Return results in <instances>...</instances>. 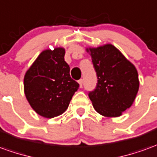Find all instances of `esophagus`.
<instances>
[{"label": "esophagus", "instance_id": "1", "mask_svg": "<svg viewBox=\"0 0 157 157\" xmlns=\"http://www.w3.org/2000/svg\"><path fill=\"white\" fill-rule=\"evenodd\" d=\"M78 83L80 84V86L82 87V84H83V80H82V79H80V80L78 81Z\"/></svg>", "mask_w": 157, "mask_h": 157}]
</instances>
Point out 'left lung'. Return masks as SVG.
I'll return each instance as SVG.
<instances>
[{"mask_svg":"<svg viewBox=\"0 0 157 157\" xmlns=\"http://www.w3.org/2000/svg\"><path fill=\"white\" fill-rule=\"evenodd\" d=\"M97 74L98 82L88 96L94 108L104 117H120L131 107L140 82L135 66L111 44L86 48Z\"/></svg>","mask_w":157,"mask_h":157,"instance_id":"1","label":"left lung"}]
</instances>
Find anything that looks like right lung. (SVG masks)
Wrapping results in <instances>:
<instances>
[{
	"label": "right lung",
	"mask_w": 157,
	"mask_h": 157,
	"mask_svg": "<svg viewBox=\"0 0 157 157\" xmlns=\"http://www.w3.org/2000/svg\"><path fill=\"white\" fill-rule=\"evenodd\" d=\"M64 54L62 48L45 50L25 73L26 98L32 109L46 118L63 114L79 88L78 83L71 77Z\"/></svg>",
	"instance_id": "obj_1"
}]
</instances>
